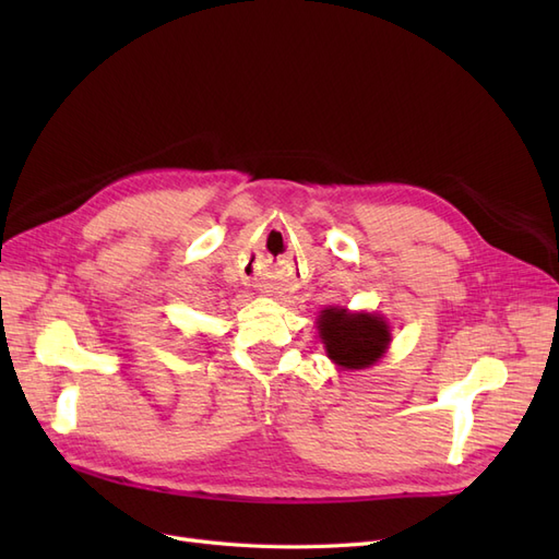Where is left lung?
I'll list each match as a JSON object with an SVG mask.
<instances>
[{"label": "left lung", "mask_w": 559, "mask_h": 559, "mask_svg": "<svg viewBox=\"0 0 559 559\" xmlns=\"http://www.w3.org/2000/svg\"><path fill=\"white\" fill-rule=\"evenodd\" d=\"M319 335L329 359L343 368L373 366L389 345V326L376 314H347L324 310L319 314Z\"/></svg>", "instance_id": "8db88e82"}]
</instances>
